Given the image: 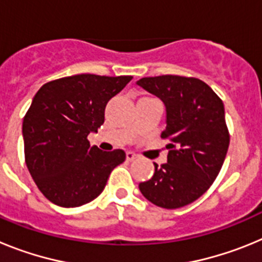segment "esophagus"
<instances>
[{"mask_svg": "<svg viewBox=\"0 0 262 262\" xmlns=\"http://www.w3.org/2000/svg\"><path fill=\"white\" fill-rule=\"evenodd\" d=\"M126 159L128 160V161H133V160L138 159V155L134 154V152H131V151H128V152H127V154H126Z\"/></svg>", "mask_w": 262, "mask_h": 262, "instance_id": "1", "label": "esophagus"}]
</instances>
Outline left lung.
Returning <instances> with one entry per match:
<instances>
[{
  "label": "left lung",
  "instance_id": "obj_1",
  "mask_svg": "<svg viewBox=\"0 0 262 262\" xmlns=\"http://www.w3.org/2000/svg\"><path fill=\"white\" fill-rule=\"evenodd\" d=\"M159 97L166 108L168 163L155 164L151 180L139 184L143 195L163 209H180L209 190L226 159L230 133L224 105L195 77L164 75L136 82Z\"/></svg>",
  "mask_w": 262,
  "mask_h": 262
}]
</instances>
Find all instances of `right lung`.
I'll return each mask as SVG.
<instances>
[{"instance_id":"right-lung-1","label":"right lung","mask_w":262,"mask_h":262,"mask_svg":"<svg viewBox=\"0 0 262 262\" xmlns=\"http://www.w3.org/2000/svg\"><path fill=\"white\" fill-rule=\"evenodd\" d=\"M131 76L76 75L45 84L23 118L25 160L39 190L61 207H78L102 193L122 149L101 151L88 135L105 122V107Z\"/></svg>"}]
</instances>
